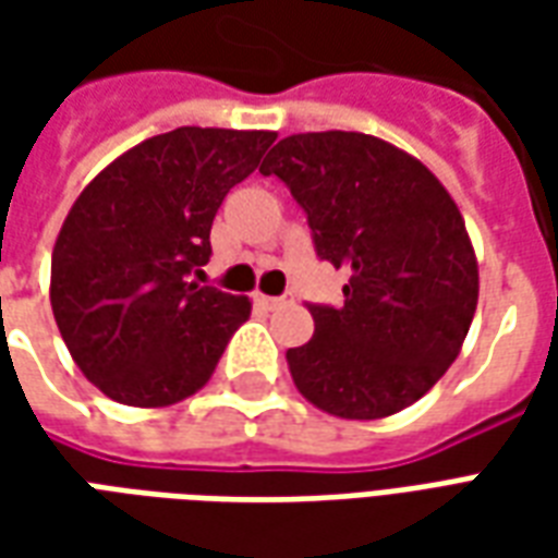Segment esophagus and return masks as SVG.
Listing matches in <instances>:
<instances>
[{
  "label": "esophagus",
  "instance_id": "esophagus-1",
  "mask_svg": "<svg viewBox=\"0 0 558 558\" xmlns=\"http://www.w3.org/2000/svg\"><path fill=\"white\" fill-rule=\"evenodd\" d=\"M254 302L259 304L263 311H275V307H280V304H287V299H283V295H263V292H259Z\"/></svg>",
  "mask_w": 558,
  "mask_h": 558
}]
</instances>
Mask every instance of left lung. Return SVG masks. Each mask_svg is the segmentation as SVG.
I'll return each instance as SVG.
<instances>
[{
    "mask_svg": "<svg viewBox=\"0 0 558 558\" xmlns=\"http://www.w3.org/2000/svg\"><path fill=\"white\" fill-rule=\"evenodd\" d=\"M307 211L316 256L350 271L343 304H311L314 338L287 350L316 410L388 418L451 367L478 304L460 208L410 151L359 131L283 137L259 167Z\"/></svg>",
    "mask_w": 558,
    "mask_h": 558,
    "instance_id": "obj_1",
    "label": "left lung"
}]
</instances>
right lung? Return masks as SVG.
<instances>
[{
    "mask_svg": "<svg viewBox=\"0 0 558 558\" xmlns=\"http://www.w3.org/2000/svg\"><path fill=\"white\" fill-rule=\"evenodd\" d=\"M275 131L175 128L128 148L56 235L50 304L71 359L110 400L155 410L206 386L247 295L199 287L211 220Z\"/></svg>",
    "mask_w": 558,
    "mask_h": 558,
    "instance_id": "add662e5",
    "label": "right lung"
}]
</instances>
